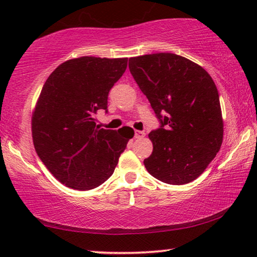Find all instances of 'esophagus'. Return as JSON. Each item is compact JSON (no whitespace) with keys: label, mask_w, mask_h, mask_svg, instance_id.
<instances>
[{"label":"esophagus","mask_w":257,"mask_h":257,"mask_svg":"<svg viewBox=\"0 0 257 257\" xmlns=\"http://www.w3.org/2000/svg\"><path fill=\"white\" fill-rule=\"evenodd\" d=\"M135 137L137 139H142V138H144V137H145V132H144V131H136Z\"/></svg>","instance_id":"obj_1"}]
</instances>
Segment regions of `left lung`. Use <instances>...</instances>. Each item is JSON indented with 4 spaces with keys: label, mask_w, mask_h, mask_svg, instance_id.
<instances>
[{
    "label": "left lung",
    "mask_w": 257,
    "mask_h": 257,
    "mask_svg": "<svg viewBox=\"0 0 257 257\" xmlns=\"http://www.w3.org/2000/svg\"><path fill=\"white\" fill-rule=\"evenodd\" d=\"M128 68L160 121L149 135L153 152L144 160L147 172L170 185L195 180L223 139L219 92L212 77L196 63L171 52L132 57Z\"/></svg>",
    "instance_id": "left-lung-1"
}]
</instances>
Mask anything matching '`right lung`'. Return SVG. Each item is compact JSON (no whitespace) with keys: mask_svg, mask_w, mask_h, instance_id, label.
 <instances>
[{"mask_svg":"<svg viewBox=\"0 0 257 257\" xmlns=\"http://www.w3.org/2000/svg\"><path fill=\"white\" fill-rule=\"evenodd\" d=\"M127 58L92 56L69 59L44 83L31 118L35 150L50 173L66 187L89 191L113 174L135 131L128 126L99 128L98 110L107 111L111 87Z\"/></svg>","mask_w":257,"mask_h":257,"instance_id":"obj_1","label":"right lung"}]
</instances>
